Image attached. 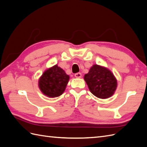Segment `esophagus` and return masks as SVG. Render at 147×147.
<instances>
[{
	"mask_svg": "<svg viewBox=\"0 0 147 147\" xmlns=\"http://www.w3.org/2000/svg\"><path fill=\"white\" fill-rule=\"evenodd\" d=\"M75 77H76V78H81V77H82V74L80 73V72L76 73V74H75Z\"/></svg>",
	"mask_w": 147,
	"mask_h": 147,
	"instance_id": "1",
	"label": "esophagus"
}]
</instances>
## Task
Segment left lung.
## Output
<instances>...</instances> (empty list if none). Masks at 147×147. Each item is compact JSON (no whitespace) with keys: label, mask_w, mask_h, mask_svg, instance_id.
<instances>
[{"label":"left lung","mask_w":147,"mask_h":147,"mask_svg":"<svg viewBox=\"0 0 147 147\" xmlns=\"http://www.w3.org/2000/svg\"><path fill=\"white\" fill-rule=\"evenodd\" d=\"M92 94L100 99L112 96L116 90L117 82L113 74L103 67L94 65L84 77Z\"/></svg>","instance_id":"8db88e82"}]
</instances>
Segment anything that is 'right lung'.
I'll return each instance as SVG.
<instances>
[{"mask_svg":"<svg viewBox=\"0 0 147 147\" xmlns=\"http://www.w3.org/2000/svg\"><path fill=\"white\" fill-rule=\"evenodd\" d=\"M69 76L57 65L48 69L43 74L38 82V86L44 94L55 97L64 91Z\"/></svg>","mask_w":147,"mask_h":147,"instance_id":"add662e5","label":"right lung"}]
</instances>
